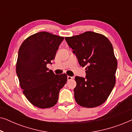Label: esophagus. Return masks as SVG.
I'll return each instance as SVG.
<instances>
[{
	"mask_svg": "<svg viewBox=\"0 0 132 132\" xmlns=\"http://www.w3.org/2000/svg\"><path fill=\"white\" fill-rule=\"evenodd\" d=\"M73 79V77H71V76H67V79H68V80H72V79Z\"/></svg>",
	"mask_w": 132,
	"mask_h": 132,
	"instance_id": "1",
	"label": "esophagus"
}]
</instances>
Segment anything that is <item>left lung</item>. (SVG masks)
I'll return each instance as SVG.
<instances>
[{
	"instance_id": "left-lung-1",
	"label": "left lung",
	"mask_w": 132,
	"mask_h": 132,
	"mask_svg": "<svg viewBox=\"0 0 132 132\" xmlns=\"http://www.w3.org/2000/svg\"><path fill=\"white\" fill-rule=\"evenodd\" d=\"M65 39L82 67H86V79L75 77L76 102L85 108L104 103L114 87L117 61L113 46L102 34L87 31Z\"/></svg>"
}]
</instances>
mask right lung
Listing matches in <instances>:
<instances>
[{
  "mask_svg": "<svg viewBox=\"0 0 132 132\" xmlns=\"http://www.w3.org/2000/svg\"><path fill=\"white\" fill-rule=\"evenodd\" d=\"M64 37L39 32L27 38L18 53L16 73L23 93L30 103L45 109L53 107L67 81L66 74L55 75L47 64L55 58Z\"/></svg>",
  "mask_w": 132,
  "mask_h": 132,
  "instance_id": "right-lung-1",
  "label": "right lung"
}]
</instances>
